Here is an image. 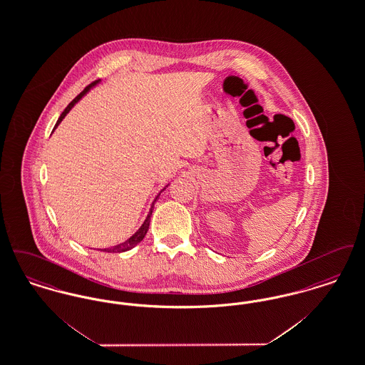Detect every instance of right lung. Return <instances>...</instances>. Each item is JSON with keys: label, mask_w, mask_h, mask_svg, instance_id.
Instances as JSON below:
<instances>
[{"label": "right lung", "mask_w": 365, "mask_h": 365, "mask_svg": "<svg viewBox=\"0 0 365 365\" xmlns=\"http://www.w3.org/2000/svg\"><path fill=\"white\" fill-rule=\"evenodd\" d=\"M100 81H96V82H93L91 85H88V86L79 94V96H76L72 101H71L68 106L64 109V112L60 115V118H58V120L56 123V125H54V128L61 123V120L66 118V115L70 112L71 109H72V106L76 104L85 94H86L87 91L91 88L93 86H96L97 83H98ZM53 128V130H54ZM160 195V194H158ZM158 195H157L156 198H155V201H153V204H152V208L149 210V215L146 216V219H145V222H143V225L139 227L138 231L133 235V237H130L125 242L119 243V245H116V246H113V247H106V249H103V252H106V253H122V252H127V250H130V249H133L135 245H138L143 238H145V235H146V232H148V230H149V225H150V216H152V212H153V207H155V202H156L157 198H158Z\"/></svg>", "instance_id": "obj_1"}]
</instances>
